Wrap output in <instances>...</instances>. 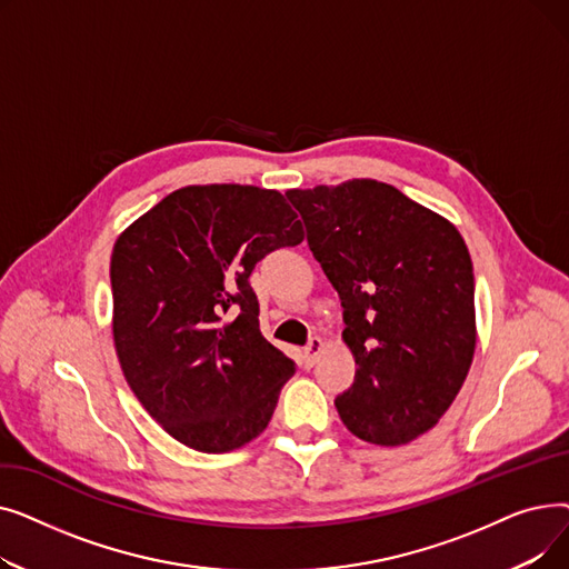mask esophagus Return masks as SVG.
Returning a JSON list of instances; mask_svg holds the SVG:
<instances>
[{"mask_svg":"<svg viewBox=\"0 0 569 569\" xmlns=\"http://www.w3.org/2000/svg\"><path fill=\"white\" fill-rule=\"evenodd\" d=\"M322 352H325V341H322V339H318V337H316V339H311V341H309V346L305 348V360H307V365H309V367H313V365L318 362V357H320Z\"/></svg>","mask_w":569,"mask_h":569,"instance_id":"esophagus-1","label":"esophagus"}]
</instances>
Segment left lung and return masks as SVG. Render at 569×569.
Masks as SVG:
<instances>
[{
	"label": "left lung",
	"mask_w": 569,
	"mask_h": 569,
	"mask_svg": "<svg viewBox=\"0 0 569 569\" xmlns=\"http://www.w3.org/2000/svg\"><path fill=\"white\" fill-rule=\"evenodd\" d=\"M286 196L341 297L357 365L335 401L341 422L380 447L420 438L452 406L475 355V277L461 232L378 179Z\"/></svg>",
	"instance_id": "1"
}]
</instances>
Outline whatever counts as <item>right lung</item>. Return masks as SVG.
I'll list each match as a JSON object with an SVG mask.
<instances>
[{"mask_svg":"<svg viewBox=\"0 0 569 569\" xmlns=\"http://www.w3.org/2000/svg\"><path fill=\"white\" fill-rule=\"evenodd\" d=\"M305 239L279 191L207 184L166 196L117 237L112 339L142 408L207 455L260 436L295 362L260 335L249 277Z\"/></svg>","mask_w":569,"mask_h":569,"instance_id":"right-lung-1","label":"right lung"}]
</instances>
